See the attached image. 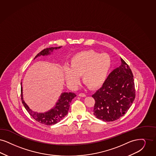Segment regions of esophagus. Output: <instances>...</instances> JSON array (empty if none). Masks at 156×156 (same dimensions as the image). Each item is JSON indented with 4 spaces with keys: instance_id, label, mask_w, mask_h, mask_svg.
<instances>
[{
    "instance_id": "obj_1",
    "label": "esophagus",
    "mask_w": 156,
    "mask_h": 156,
    "mask_svg": "<svg viewBox=\"0 0 156 156\" xmlns=\"http://www.w3.org/2000/svg\"><path fill=\"white\" fill-rule=\"evenodd\" d=\"M79 97H86V95L85 94H84V93H80L79 94Z\"/></svg>"
}]
</instances>
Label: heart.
Listing matches in <instances>:
<instances>
[{
  "label": "heart",
  "mask_w": 156,
  "mask_h": 156,
  "mask_svg": "<svg viewBox=\"0 0 156 156\" xmlns=\"http://www.w3.org/2000/svg\"><path fill=\"white\" fill-rule=\"evenodd\" d=\"M109 55L93 50L75 54L70 61V68L66 66L63 73L66 81L70 87H76L82 75L83 80L90 88H98L106 80L111 68Z\"/></svg>",
  "instance_id": "1"
}]
</instances>
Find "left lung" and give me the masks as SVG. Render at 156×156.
<instances>
[{
	"instance_id": "8db88e82",
	"label": "left lung",
	"mask_w": 156,
	"mask_h": 156,
	"mask_svg": "<svg viewBox=\"0 0 156 156\" xmlns=\"http://www.w3.org/2000/svg\"><path fill=\"white\" fill-rule=\"evenodd\" d=\"M121 65L108 75L101 88L92 97L95 100L93 114L105 122H112L126 114L135 98L133 76L128 65Z\"/></svg>"
}]
</instances>
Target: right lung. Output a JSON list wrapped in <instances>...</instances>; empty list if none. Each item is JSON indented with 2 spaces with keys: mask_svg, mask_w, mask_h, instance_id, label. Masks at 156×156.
<instances>
[{
  "mask_svg": "<svg viewBox=\"0 0 156 156\" xmlns=\"http://www.w3.org/2000/svg\"><path fill=\"white\" fill-rule=\"evenodd\" d=\"M62 47H51L44 49L41 51L39 54L37 55L34 59L38 56H45L51 54V52L58 49L61 48ZM76 96L74 93H68L64 92L61 94L58 102L56 103L54 107L46 112L38 113L33 111L27 105L23 100V88L21 86V101L29 114L32 116L33 118L42 124L46 125H54L58 122H60L64 117L68 114V111L70 107V104L72 99Z\"/></svg>",
  "mask_w": 156,
  "mask_h": 156,
  "instance_id": "add662e5",
  "label": "right lung"
}]
</instances>
